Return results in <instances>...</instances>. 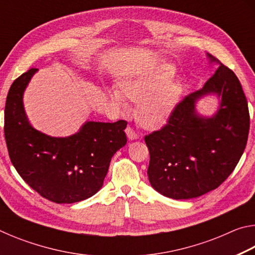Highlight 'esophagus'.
<instances>
[{"label": "esophagus", "instance_id": "1", "mask_svg": "<svg viewBox=\"0 0 255 255\" xmlns=\"http://www.w3.org/2000/svg\"><path fill=\"white\" fill-rule=\"evenodd\" d=\"M126 135L128 137V139H130V140H135L138 138V135L135 132V130H133V129L129 126L126 128Z\"/></svg>", "mask_w": 255, "mask_h": 255}]
</instances>
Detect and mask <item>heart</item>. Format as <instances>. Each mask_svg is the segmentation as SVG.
Wrapping results in <instances>:
<instances>
[{
	"instance_id": "obj_1",
	"label": "heart",
	"mask_w": 255,
	"mask_h": 255,
	"mask_svg": "<svg viewBox=\"0 0 255 255\" xmlns=\"http://www.w3.org/2000/svg\"><path fill=\"white\" fill-rule=\"evenodd\" d=\"M173 67L159 64L153 70L141 72L120 82L119 88L109 90L111 101L126 108V100L138 103L137 119L144 128L158 129L169 122L179 103L181 88L172 82Z\"/></svg>"
}]
</instances>
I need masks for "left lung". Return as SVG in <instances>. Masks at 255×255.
Returning a JSON list of instances; mask_svg holds the SVG:
<instances>
[{"mask_svg": "<svg viewBox=\"0 0 255 255\" xmlns=\"http://www.w3.org/2000/svg\"><path fill=\"white\" fill-rule=\"evenodd\" d=\"M217 64L204 88L185 97L161 130L145 136L149 150V183L172 199H191L218 188L234 171L247 146L250 115L247 97L234 72ZM207 95L220 99L211 118L197 114L196 102Z\"/></svg>", "mask_w": 255, "mask_h": 255, "instance_id": "left-lung-1", "label": "left lung"}]
</instances>
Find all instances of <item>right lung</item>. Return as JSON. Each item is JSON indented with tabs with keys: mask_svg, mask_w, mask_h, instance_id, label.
Instances as JSON below:
<instances>
[{
	"mask_svg": "<svg viewBox=\"0 0 255 255\" xmlns=\"http://www.w3.org/2000/svg\"><path fill=\"white\" fill-rule=\"evenodd\" d=\"M38 70L19 76L8 90L4 135L8 156L21 178L41 197L74 204L102 188L111 157L127 143V123L86 122L67 137H51L30 125L23 93Z\"/></svg>",
	"mask_w": 255,
	"mask_h": 255,
	"instance_id": "obj_1",
	"label": "right lung"
}]
</instances>
